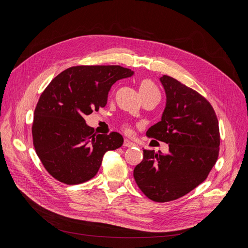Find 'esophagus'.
I'll list each match as a JSON object with an SVG mask.
<instances>
[{
  "label": "esophagus",
  "instance_id": "esophagus-1",
  "mask_svg": "<svg viewBox=\"0 0 248 248\" xmlns=\"http://www.w3.org/2000/svg\"><path fill=\"white\" fill-rule=\"evenodd\" d=\"M135 144H134V142L132 140H130V139H125L124 140V146H126V147H132V146H134Z\"/></svg>",
  "mask_w": 248,
  "mask_h": 248
}]
</instances>
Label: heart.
Here are the masks:
<instances>
[{
    "mask_svg": "<svg viewBox=\"0 0 248 248\" xmlns=\"http://www.w3.org/2000/svg\"><path fill=\"white\" fill-rule=\"evenodd\" d=\"M152 92H158L156 86L153 84V82L150 79H142L139 84V93L141 97H143L145 95H148V93Z\"/></svg>",
    "mask_w": 248,
    "mask_h": 248,
    "instance_id": "heart-1",
    "label": "heart"
}]
</instances>
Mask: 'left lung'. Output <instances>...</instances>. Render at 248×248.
<instances>
[{"instance_id": "8db88e82", "label": "left lung", "mask_w": 248, "mask_h": 248, "mask_svg": "<svg viewBox=\"0 0 248 248\" xmlns=\"http://www.w3.org/2000/svg\"><path fill=\"white\" fill-rule=\"evenodd\" d=\"M166 107L146 135L169 144V152L144 150L133 175L155 202L179 199L202 184L218 158L220 134L215 111L199 93L162 76Z\"/></svg>"}]
</instances>
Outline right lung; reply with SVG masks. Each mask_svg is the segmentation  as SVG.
Listing matches in <instances>:
<instances>
[{"mask_svg": "<svg viewBox=\"0 0 248 248\" xmlns=\"http://www.w3.org/2000/svg\"><path fill=\"white\" fill-rule=\"evenodd\" d=\"M134 72L119 65H79L55 77L34 112L33 144L46 170L66 185L95 176L107 151L123 144L117 132L95 134L84 117L99 111L117 80Z\"/></svg>", "mask_w": 248, "mask_h": 248, "instance_id": "right-lung-1", "label": "right lung"}]
</instances>
